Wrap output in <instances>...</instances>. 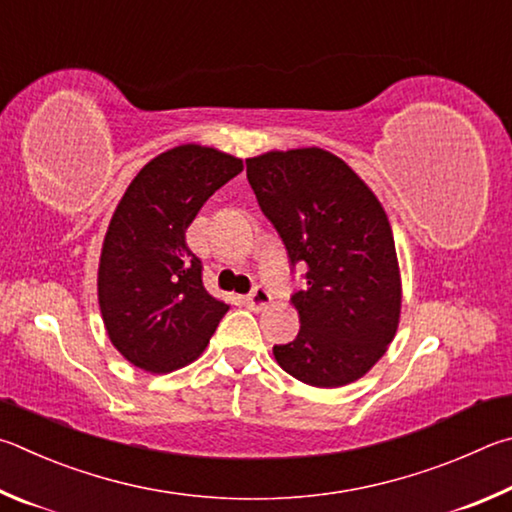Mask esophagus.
<instances>
[{"label":"esophagus","instance_id":"34e87169","mask_svg":"<svg viewBox=\"0 0 512 512\" xmlns=\"http://www.w3.org/2000/svg\"><path fill=\"white\" fill-rule=\"evenodd\" d=\"M245 303H247V308H249V310L261 312V310H265V308L270 306V303H272V294L267 292L265 288H256V290L251 292L249 297L245 299Z\"/></svg>","mask_w":512,"mask_h":512}]
</instances>
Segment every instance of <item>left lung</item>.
<instances>
[{"label":"left lung","instance_id":"1","mask_svg":"<svg viewBox=\"0 0 512 512\" xmlns=\"http://www.w3.org/2000/svg\"><path fill=\"white\" fill-rule=\"evenodd\" d=\"M258 206L279 231L308 288L292 297L294 342L274 346L285 373L319 389L360 380L396 337L400 265L382 202L324 148L270 150L247 159Z\"/></svg>","mask_w":512,"mask_h":512}]
</instances>
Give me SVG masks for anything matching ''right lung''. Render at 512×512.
I'll list each match as a JSON object with an SVG mask.
<instances>
[{"label":"right lung","mask_w":512,"mask_h":512,"mask_svg":"<svg viewBox=\"0 0 512 512\" xmlns=\"http://www.w3.org/2000/svg\"><path fill=\"white\" fill-rule=\"evenodd\" d=\"M242 173V159L182 143L143 166L112 213L98 258V306L112 346L148 373L204 353L229 303L202 283L186 229L209 197Z\"/></svg>","instance_id":"right-lung-1"}]
</instances>
